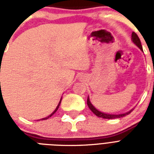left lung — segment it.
<instances>
[{"label":"left lung","mask_w":154,"mask_h":154,"mask_svg":"<svg viewBox=\"0 0 154 154\" xmlns=\"http://www.w3.org/2000/svg\"><path fill=\"white\" fill-rule=\"evenodd\" d=\"M132 42H134V44H135L138 47L139 49H141V51L143 52V49H142V46H141V41L139 39L138 36L135 33V32H133L132 33ZM87 105L89 106V108L90 109L92 112H94V114L97 116L99 117H102V118H105V119H114V118H119V117H125V116H126V115L129 114L131 111H133V109L129 110V112H124V113H120V114H111V113H106V112H101L100 110H98L97 109L94 107V105H92L91 101L89 100V97H88V99H87Z\"/></svg>","instance_id":"8db88e82"}]
</instances>
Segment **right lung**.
I'll list each match as a JSON object with an SVG mask.
<instances>
[{"label": "right lung", "instance_id": "obj_1", "mask_svg": "<svg viewBox=\"0 0 154 154\" xmlns=\"http://www.w3.org/2000/svg\"><path fill=\"white\" fill-rule=\"evenodd\" d=\"M61 98H62V97H61ZM61 98H60V101H59V103H58L57 106V107H56L55 110H54V111H53V112H52L51 114H50V115H49V116H48V117H44V118H42V119H41V120H46V119H48V118H49V117H52V116H53V115L54 114V113H55L56 112H57V110L58 109V108H59V106H60V102H61ZM39 121H40V120H39Z\"/></svg>", "mask_w": 154, "mask_h": 154}]
</instances>
